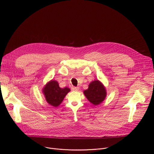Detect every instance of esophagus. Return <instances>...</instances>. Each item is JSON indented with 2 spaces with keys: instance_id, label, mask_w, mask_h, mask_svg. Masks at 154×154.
<instances>
[{
  "instance_id": "obj_1",
  "label": "esophagus",
  "mask_w": 154,
  "mask_h": 154,
  "mask_svg": "<svg viewBox=\"0 0 154 154\" xmlns=\"http://www.w3.org/2000/svg\"><path fill=\"white\" fill-rule=\"evenodd\" d=\"M79 88L78 87H76V86H72L71 87V90L72 91H78L79 90Z\"/></svg>"
}]
</instances>
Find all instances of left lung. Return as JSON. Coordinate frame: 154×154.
I'll return each mask as SVG.
<instances>
[{
  "label": "left lung",
  "mask_w": 154,
  "mask_h": 154,
  "mask_svg": "<svg viewBox=\"0 0 154 154\" xmlns=\"http://www.w3.org/2000/svg\"><path fill=\"white\" fill-rule=\"evenodd\" d=\"M84 94L91 103L97 105L100 103L106 97V90L99 80L90 83L88 89L84 91Z\"/></svg>",
  "instance_id": "left-lung-1"
}]
</instances>
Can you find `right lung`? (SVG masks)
Masks as SVG:
<instances>
[{"instance_id":"obj_1","label":"right lung","mask_w":154,"mask_h":154,"mask_svg":"<svg viewBox=\"0 0 154 154\" xmlns=\"http://www.w3.org/2000/svg\"><path fill=\"white\" fill-rule=\"evenodd\" d=\"M69 91L70 89L68 88H60L58 82L55 80L49 82L43 89V93L46 101L49 104L54 106H58Z\"/></svg>"}]
</instances>
